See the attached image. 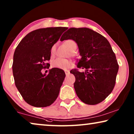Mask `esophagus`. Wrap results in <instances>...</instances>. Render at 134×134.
<instances>
[{"mask_svg":"<svg viewBox=\"0 0 134 134\" xmlns=\"http://www.w3.org/2000/svg\"><path fill=\"white\" fill-rule=\"evenodd\" d=\"M65 75H68L70 73V71L69 70H65Z\"/></svg>","mask_w":134,"mask_h":134,"instance_id":"34e87169","label":"esophagus"}]
</instances>
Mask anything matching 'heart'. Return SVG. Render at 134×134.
Listing matches in <instances>:
<instances>
[{
	"label": "heart",
	"instance_id": "b5f03b06",
	"mask_svg": "<svg viewBox=\"0 0 134 134\" xmlns=\"http://www.w3.org/2000/svg\"><path fill=\"white\" fill-rule=\"evenodd\" d=\"M65 45L69 48V49L71 52H74L77 48V43L75 40L72 39H68L64 42ZM57 50V45L54 44L51 48V55L54 56ZM73 63L70 60L67 59L57 58L52 62V65L53 67L61 70H66L72 66Z\"/></svg>",
	"mask_w": 134,
	"mask_h": 134
}]
</instances>
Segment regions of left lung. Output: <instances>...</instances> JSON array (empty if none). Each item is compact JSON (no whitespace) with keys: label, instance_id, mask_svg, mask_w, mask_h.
<instances>
[{"label":"left lung","instance_id":"1","mask_svg":"<svg viewBox=\"0 0 134 134\" xmlns=\"http://www.w3.org/2000/svg\"><path fill=\"white\" fill-rule=\"evenodd\" d=\"M67 39L75 40L78 45L82 58L77 68L86 69L85 72L76 69L70 71L76 78L74 88L76 94L87 104L100 103L113 91L119 70L111 45L105 37L88 28L69 29L60 40Z\"/></svg>","mask_w":134,"mask_h":134}]
</instances>
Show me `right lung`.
<instances>
[{"label": "right lung", "instance_id": "obj_1", "mask_svg": "<svg viewBox=\"0 0 134 134\" xmlns=\"http://www.w3.org/2000/svg\"><path fill=\"white\" fill-rule=\"evenodd\" d=\"M66 27L39 29L25 36L16 48L12 71L15 86L24 101L36 107L49 106L58 97L65 77L63 70L53 68L48 75L51 48L58 41Z\"/></svg>", "mask_w": 134, "mask_h": 134}]
</instances>
